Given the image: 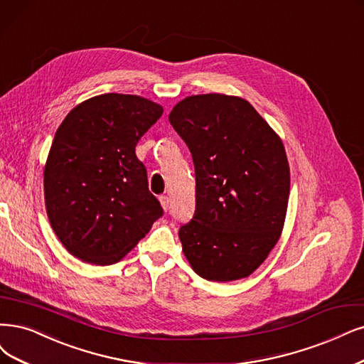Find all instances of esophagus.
I'll return each mask as SVG.
<instances>
[{"mask_svg":"<svg viewBox=\"0 0 364 364\" xmlns=\"http://www.w3.org/2000/svg\"><path fill=\"white\" fill-rule=\"evenodd\" d=\"M160 204H161V208L168 211L169 207H171V200H169L168 196H160Z\"/></svg>","mask_w":364,"mask_h":364,"instance_id":"1","label":"esophagus"}]
</instances>
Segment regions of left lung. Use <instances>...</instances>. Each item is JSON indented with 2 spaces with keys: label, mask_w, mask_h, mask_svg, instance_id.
Returning a JSON list of instances; mask_svg holds the SVG:
<instances>
[{
  "label": "left lung",
  "mask_w": 364,
  "mask_h": 364,
  "mask_svg": "<svg viewBox=\"0 0 364 364\" xmlns=\"http://www.w3.org/2000/svg\"><path fill=\"white\" fill-rule=\"evenodd\" d=\"M169 123L195 165V216L178 231L187 261L213 282L250 276L284 230L291 178L282 139L247 100L226 94L186 97Z\"/></svg>",
  "instance_id": "8db88e82"
}]
</instances>
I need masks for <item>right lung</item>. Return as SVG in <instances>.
Segmentation results:
<instances>
[{"instance_id":"obj_1","label":"right lung","mask_w":364,"mask_h":364,"mask_svg":"<svg viewBox=\"0 0 364 364\" xmlns=\"http://www.w3.org/2000/svg\"><path fill=\"white\" fill-rule=\"evenodd\" d=\"M164 114L132 94L91 97L67 114L45 165V204L53 232L73 257L123 259L164 214L148 191L134 148Z\"/></svg>"}]
</instances>
